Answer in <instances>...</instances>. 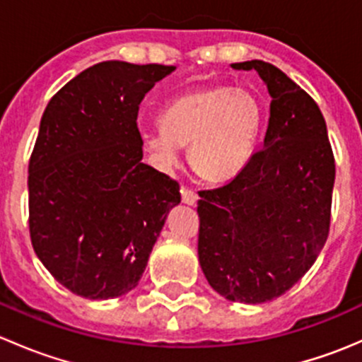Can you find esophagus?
<instances>
[{
	"instance_id": "1",
	"label": "esophagus",
	"mask_w": 362,
	"mask_h": 362,
	"mask_svg": "<svg viewBox=\"0 0 362 362\" xmlns=\"http://www.w3.org/2000/svg\"><path fill=\"white\" fill-rule=\"evenodd\" d=\"M182 202L185 204H196L198 202V194H196V191H192V189L189 187H182Z\"/></svg>"
}]
</instances>
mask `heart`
Returning a JSON list of instances; mask_svg holds the SVG:
<instances>
[{
	"instance_id": "b5f03b06",
	"label": "heart",
	"mask_w": 362,
	"mask_h": 362,
	"mask_svg": "<svg viewBox=\"0 0 362 362\" xmlns=\"http://www.w3.org/2000/svg\"><path fill=\"white\" fill-rule=\"evenodd\" d=\"M262 124V108L250 90L231 86H203L171 101L159 117V129L147 147L164 170L180 160L189 145V160L208 182H226L249 164Z\"/></svg>"
}]
</instances>
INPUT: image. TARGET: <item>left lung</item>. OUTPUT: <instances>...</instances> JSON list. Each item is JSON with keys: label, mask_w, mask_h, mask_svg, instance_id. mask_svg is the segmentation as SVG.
<instances>
[{"label": "left lung", "mask_w": 362, "mask_h": 362, "mask_svg": "<svg viewBox=\"0 0 362 362\" xmlns=\"http://www.w3.org/2000/svg\"><path fill=\"white\" fill-rule=\"evenodd\" d=\"M272 96L264 145L221 187L199 191V264L229 301H272L312 268L329 235L334 156L326 120L308 93L264 61Z\"/></svg>", "instance_id": "8db88e82"}]
</instances>
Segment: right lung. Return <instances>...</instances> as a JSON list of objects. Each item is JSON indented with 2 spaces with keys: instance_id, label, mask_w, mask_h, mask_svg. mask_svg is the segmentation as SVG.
<instances>
[{
  "instance_id": "right-lung-1",
  "label": "right lung",
  "mask_w": 362,
  "mask_h": 362,
  "mask_svg": "<svg viewBox=\"0 0 362 362\" xmlns=\"http://www.w3.org/2000/svg\"><path fill=\"white\" fill-rule=\"evenodd\" d=\"M175 66L103 61L47 105L29 159V235L50 275L87 299L138 286L180 185L141 163L138 110Z\"/></svg>"
}]
</instances>
